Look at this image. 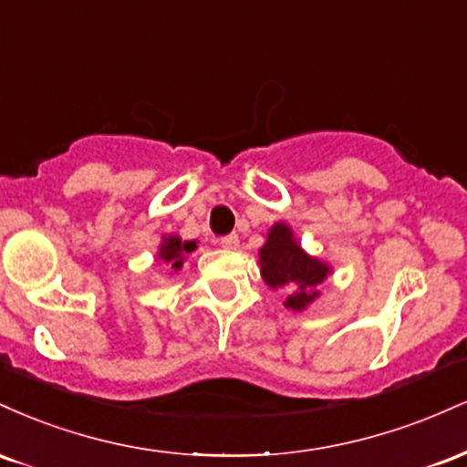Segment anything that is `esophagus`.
I'll list each match as a JSON object with an SVG mask.
<instances>
[{"mask_svg":"<svg viewBox=\"0 0 467 467\" xmlns=\"http://www.w3.org/2000/svg\"><path fill=\"white\" fill-rule=\"evenodd\" d=\"M219 245H222V248H226V250H237L239 248V237L234 233L226 234V237L219 239Z\"/></svg>","mask_w":467,"mask_h":467,"instance_id":"1","label":"esophagus"}]
</instances>
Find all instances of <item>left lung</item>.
Segmentation results:
<instances>
[{
    "mask_svg": "<svg viewBox=\"0 0 467 467\" xmlns=\"http://www.w3.org/2000/svg\"><path fill=\"white\" fill-rule=\"evenodd\" d=\"M261 276L265 285L272 289H283L287 294L285 307L294 312H303L307 305L318 298V287L331 267L325 261L309 256L294 239L292 228L278 222L270 228L264 248L259 250Z\"/></svg>",
    "mask_w": 467,
    "mask_h": 467,
    "instance_id": "1",
    "label": "left lung"
}]
</instances>
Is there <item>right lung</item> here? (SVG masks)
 Masks as SVG:
<instances>
[{"label":"right lung","mask_w":467,"mask_h":467,"mask_svg":"<svg viewBox=\"0 0 467 467\" xmlns=\"http://www.w3.org/2000/svg\"><path fill=\"white\" fill-rule=\"evenodd\" d=\"M195 248V241H182L178 234H169V237H162V244H160L158 250V259L169 264L175 272H178L182 264H184L186 254H191Z\"/></svg>","instance_id":"add662e5"}]
</instances>
